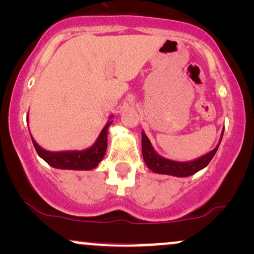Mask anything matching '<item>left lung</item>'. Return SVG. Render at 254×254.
Wrapping results in <instances>:
<instances>
[{"instance_id": "8db88e82", "label": "left lung", "mask_w": 254, "mask_h": 254, "mask_svg": "<svg viewBox=\"0 0 254 254\" xmlns=\"http://www.w3.org/2000/svg\"><path fill=\"white\" fill-rule=\"evenodd\" d=\"M222 136L223 131L221 133V138L218 144L211 151L205 154V155L198 157V159L191 160V161H174V160L166 159V157L159 155L153 148V145H151L149 138L145 135L144 131H142V155H143L145 165L154 173L167 174V176L179 178L190 177L192 174L197 173L198 171L203 170L204 167L208 166L212 157L216 154L218 145H220L221 141H222Z\"/></svg>"}]
</instances>
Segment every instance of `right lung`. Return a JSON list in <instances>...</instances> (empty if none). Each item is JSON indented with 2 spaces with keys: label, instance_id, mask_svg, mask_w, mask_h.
I'll return each instance as SVG.
<instances>
[{
  "label": "right lung",
  "instance_id": "add662e5",
  "mask_svg": "<svg viewBox=\"0 0 254 254\" xmlns=\"http://www.w3.org/2000/svg\"><path fill=\"white\" fill-rule=\"evenodd\" d=\"M113 116H110L109 122L101 130L97 141L92 147L83 150H65V151H50L40 147L31 135L32 142L36 148L38 155L44 161L48 162L52 167L58 170H74V171H90L99 165L104 159L107 149V132L109 127L112 124Z\"/></svg>",
  "mask_w": 254,
  "mask_h": 254
}]
</instances>
